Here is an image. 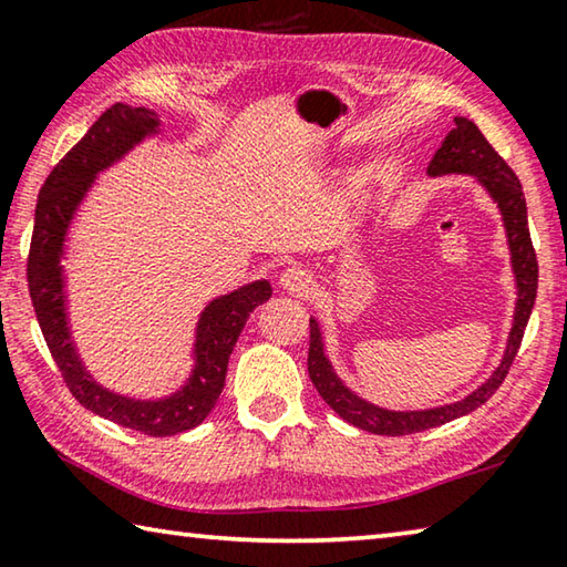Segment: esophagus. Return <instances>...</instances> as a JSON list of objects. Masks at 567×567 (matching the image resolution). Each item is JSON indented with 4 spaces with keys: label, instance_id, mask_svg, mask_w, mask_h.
Returning <instances> with one entry per match:
<instances>
[{
    "label": "esophagus",
    "instance_id": "obj_1",
    "mask_svg": "<svg viewBox=\"0 0 567 567\" xmlns=\"http://www.w3.org/2000/svg\"><path fill=\"white\" fill-rule=\"evenodd\" d=\"M280 287L290 295H307L312 290V275L305 267L292 265L280 272Z\"/></svg>",
    "mask_w": 567,
    "mask_h": 567
}]
</instances>
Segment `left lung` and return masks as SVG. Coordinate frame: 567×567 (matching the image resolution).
<instances>
[{
	"mask_svg": "<svg viewBox=\"0 0 567 567\" xmlns=\"http://www.w3.org/2000/svg\"><path fill=\"white\" fill-rule=\"evenodd\" d=\"M465 175L475 177L485 195L493 199V205L501 213V223L505 229L507 252H511V270L515 280V307H513V328L507 332L505 352L497 368L491 372L483 385L467 392L463 400L445 402L437 408L425 410H390L375 405V402L358 395L344 380L338 375L334 364L324 344V332L320 320L310 315V354H307V372L315 390L320 398L338 412V415L350 422V425L368 430L372 435H410L422 433V430L445 425L450 420H457L467 412L477 410L483 402L495 395L501 388L507 370L520 348L525 324L530 320L535 292H537V260L530 243V229H527V207L520 179L515 172L505 165V159L491 147V142L483 137V132L475 127V122L467 117H455V127L443 142V147L435 152L433 162L427 165V177H450Z\"/></svg>",
	"mask_w": 567,
	"mask_h": 567,
	"instance_id": "8db88e82",
	"label": "left lung"
}]
</instances>
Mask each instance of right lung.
<instances>
[{
    "label": "right lung",
    "instance_id": "obj_1",
    "mask_svg": "<svg viewBox=\"0 0 567 567\" xmlns=\"http://www.w3.org/2000/svg\"><path fill=\"white\" fill-rule=\"evenodd\" d=\"M162 132L165 124L159 112L150 107L117 102L104 112L42 185L27 265L37 320L72 395L94 415L152 437L187 433L205 422L225 388L227 362L239 332L245 330L255 307L272 297L270 280H252L233 292L213 297L197 315L187 378L167 395H124L102 385L84 364L70 320V277L62 265L70 249L72 227L102 172L120 165L147 140L162 137Z\"/></svg>",
    "mask_w": 567,
    "mask_h": 567
}]
</instances>
